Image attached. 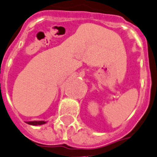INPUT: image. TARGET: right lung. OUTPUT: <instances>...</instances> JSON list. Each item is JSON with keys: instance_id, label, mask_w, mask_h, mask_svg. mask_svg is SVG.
I'll return each instance as SVG.
<instances>
[{"instance_id": "obj_1", "label": "right lung", "mask_w": 157, "mask_h": 157, "mask_svg": "<svg viewBox=\"0 0 157 157\" xmlns=\"http://www.w3.org/2000/svg\"><path fill=\"white\" fill-rule=\"evenodd\" d=\"M27 124H31V125H41V124H45L44 121H33V122H27Z\"/></svg>"}]
</instances>
